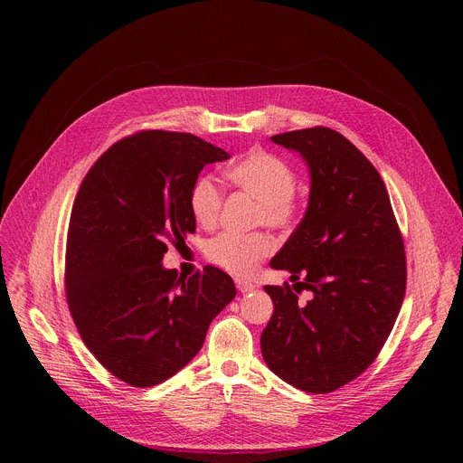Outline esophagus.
I'll return each instance as SVG.
<instances>
[{
	"label": "esophagus",
	"instance_id": "1",
	"mask_svg": "<svg viewBox=\"0 0 463 463\" xmlns=\"http://www.w3.org/2000/svg\"><path fill=\"white\" fill-rule=\"evenodd\" d=\"M234 283H236V288L240 290V293H251V290L255 288V285H253L251 281L240 279V278H236V279H234Z\"/></svg>",
	"mask_w": 463,
	"mask_h": 463
}]
</instances>
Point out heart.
Here are the masks:
<instances>
[{
  "mask_svg": "<svg viewBox=\"0 0 463 463\" xmlns=\"http://www.w3.org/2000/svg\"><path fill=\"white\" fill-rule=\"evenodd\" d=\"M225 178L260 203L257 222L272 229H290L298 219L297 173L281 157L251 150L225 168ZM189 210L201 227L212 229L219 222L223 193L210 176H199L189 189ZM274 251V240L266 232H223L210 240L206 257L234 276H250L262 259Z\"/></svg>",
  "mask_w": 463,
  "mask_h": 463,
  "instance_id": "b5f03b06",
  "label": "heart"
}]
</instances>
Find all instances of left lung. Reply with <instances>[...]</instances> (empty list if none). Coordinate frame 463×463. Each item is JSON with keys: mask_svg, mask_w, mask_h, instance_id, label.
<instances>
[{"mask_svg": "<svg viewBox=\"0 0 463 463\" xmlns=\"http://www.w3.org/2000/svg\"><path fill=\"white\" fill-rule=\"evenodd\" d=\"M272 140L302 156L311 187L304 219L270 260L295 285L264 287L274 313L260 351L285 383L326 394L366 372L391 335L405 297L403 238L383 178L344 135L309 128Z\"/></svg>", "mask_w": 463, "mask_h": 463, "instance_id": "obj_1", "label": "left lung"}]
</instances>
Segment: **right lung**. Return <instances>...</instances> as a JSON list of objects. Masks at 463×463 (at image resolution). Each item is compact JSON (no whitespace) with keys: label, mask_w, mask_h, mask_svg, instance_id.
Here are the masks:
<instances>
[{"label":"right lung","mask_w":463,"mask_h":463,"mask_svg":"<svg viewBox=\"0 0 463 463\" xmlns=\"http://www.w3.org/2000/svg\"><path fill=\"white\" fill-rule=\"evenodd\" d=\"M231 156L191 133L140 131L93 163L71 210L65 295L91 354L131 386L178 373L234 297L229 274L163 269L166 244L194 232L189 189Z\"/></svg>","instance_id":"1"}]
</instances>
